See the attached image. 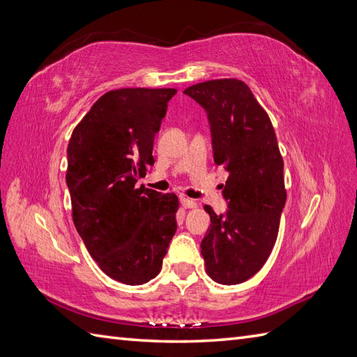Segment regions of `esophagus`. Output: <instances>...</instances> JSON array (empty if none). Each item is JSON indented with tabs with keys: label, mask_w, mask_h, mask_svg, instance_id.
<instances>
[{
	"label": "esophagus",
	"mask_w": 357,
	"mask_h": 357,
	"mask_svg": "<svg viewBox=\"0 0 357 357\" xmlns=\"http://www.w3.org/2000/svg\"><path fill=\"white\" fill-rule=\"evenodd\" d=\"M181 205L184 206V208H195L196 202L193 201V199L185 197V196H181Z\"/></svg>",
	"instance_id": "1"
}]
</instances>
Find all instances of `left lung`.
Instances as JSON below:
<instances>
[{"label":"left lung","instance_id":"left-lung-1","mask_svg":"<svg viewBox=\"0 0 357 357\" xmlns=\"http://www.w3.org/2000/svg\"><path fill=\"white\" fill-rule=\"evenodd\" d=\"M208 114L214 162L228 172L227 214L210 205L211 225L201 243L206 273L220 284L243 283L266 263L277 242L286 204L277 135L268 112L238 79H216L188 86Z\"/></svg>","mask_w":357,"mask_h":357}]
</instances>
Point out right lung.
I'll list each match as a JSON object with an SVG mask.
<instances>
[{
  "label": "right lung",
  "instance_id": "right-lung-1",
  "mask_svg": "<svg viewBox=\"0 0 357 357\" xmlns=\"http://www.w3.org/2000/svg\"><path fill=\"white\" fill-rule=\"evenodd\" d=\"M175 94V88L109 91L74 128L66 151L74 225L100 269L124 284L158 275L176 231L178 196L137 188L155 162V134Z\"/></svg>",
  "mask_w": 357,
  "mask_h": 357
}]
</instances>
